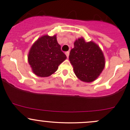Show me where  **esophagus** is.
Returning a JSON list of instances; mask_svg holds the SVG:
<instances>
[{
  "mask_svg": "<svg viewBox=\"0 0 130 130\" xmlns=\"http://www.w3.org/2000/svg\"><path fill=\"white\" fill-rule=\"evenodd\" d=\"M69 54H70L69 52H65V55H66V56H67V58H69Z\"/></svg>",
  "mask_w": 130,
  "mask_h": 130,
  "instance_id": "1",
  "label": "esophagus"
}]
</instances>
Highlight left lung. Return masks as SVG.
I'll return each mask as SVG.
<instances>
[{
  "label": "left lung",
  "instance_id": "8db88e82",
  "mask_svg": "<svg viewBox=\"0 0 130 130\" xmlns=\"http://www.w3.org/2000/svg\"><path fill=\"white\" fill-rule=\"evenodd\" d=\"M69 60L76 77L84 82H92L100 76L105 66V58L99 46L83 37L75 41Z\"/></svg>",
  "mask_w": 130,
  "mask_h": 130
}]
</instances>
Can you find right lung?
Here are the masks:
<instances>
[{
	"label": "right lung",
	"mask_w": 130,
	"mask_h": 130,
	"mask_svg": "<svg viewBox=\"0 0 130 130\" xmlns=\"http://www.w3.org/2000/svg\"><path fill=\"white\" fill-rule=\"evenodd\" d=\"M66 58L56 35L40 37L33 43L28 54V63L33 73L40 77H47L54 73Z\"/></svg>",
	"instance_id": "right-lung-1"
}]
</instances>
